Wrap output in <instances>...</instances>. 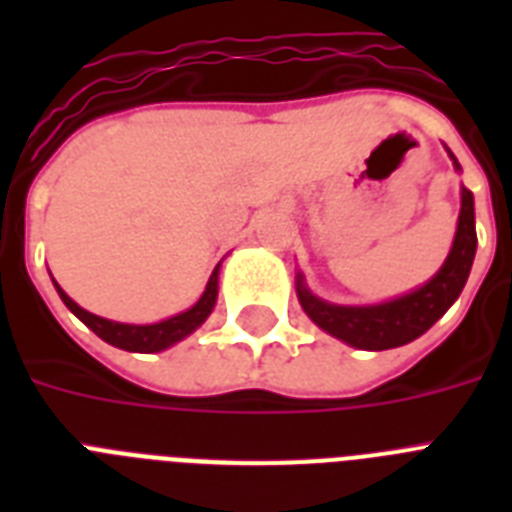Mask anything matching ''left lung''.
<instances>
[{
    "mask_svg": "<svg viewBox=\"0 0 512 512\" xmlns=\"http://www.w3.org/2000/svg\"><path fill=\"white\" fill-rule=\"evenodd\" d=\"M452 156L454 167L460 170V164ZM476 212H473V193L462 188V207L460 220H457V233L454 244L449 249L446 263L441 271L414 289L409 295L396 297L390 303L380 305H332L324 303L305 287L303 273H297V297L303 311L311 316L316 327L329 332L337 340L348 342L353 348L361 350H388L406 345L425 335L441 316H444L452 303L460 297L462 287L470 276V265L476 257Z\"/></svg>",
    "mask_w": 512,
    "mask_h": 512,
    "instance_id": "8db88e82",
    "label": "left lung"
}]
</instances>
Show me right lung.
<instances>
[{"mask_svg":"<svg viewBox=\"0 0 512 512\" xmlns=\"http://www.w3.org/2000/svg\"><path fill=\"white\" fill-rule=\"evenodd\" d=\"M217 273H220V265H217L215 271H212V276H209L207 289H204V295L199 297V303L193 305V308H188V311L177 313L172 319L159 321V324H119V321L100 319L95 313L79 308L58 284H55V289H58L60 300L66 303L68 311L74 313L76 319H82L100 340H106L108 345H114V348L122 350L156 353V350L170 348V345L180 342L183 337L191 335V332H196V329L207 321V316L212 313V308H215L217 303Z\"/></svg>","mask_w":512,"mask_h":512,"instance_id":"right-lung-1","label":"right lung"}]
</instances>
